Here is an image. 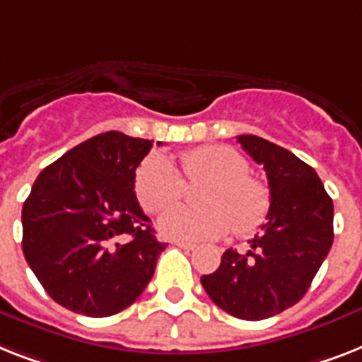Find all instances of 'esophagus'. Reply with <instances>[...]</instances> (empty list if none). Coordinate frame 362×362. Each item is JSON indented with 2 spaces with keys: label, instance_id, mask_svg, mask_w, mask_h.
Listing matches in <instances>:
<instances>
[{
  "label": "esophagus",
  "instance_id": "esophagus-1",
  "mask_svg": "<svg viewBox=\"0 0 362 362\" xmlns=\"http://www.w3.org/2000/svg\"><path fill=\"white\" fill-rule=\"evenodd\" d=\"M175 245L176 247L184 249V251H193L197 247L195 243H189V242H182V240H175Z\"/></svg>",
  "mask_w": 362,
  "mask_h": 362
}]
</instances>
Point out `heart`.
Instances as JSON below:
<instances>
[{
	"instance_id": "b5f03b06",
	"label": "heart",
	"mask_w": 362,
	"mask_h": 362,
	"mask_svg": "<svg viewBox=\"0 0 362 362\" xmlns=\"http://www.w3.org/2000/svg\"><path fill=\"white\" fill-rule=\"evenodd\" d=\"M249 161L230 146L206 145L182 154L189 180L210 178L199 191L201 206L176 204L160 217V230L182 242H202L257 230L269 210V189L249 175ZM186 180L165 154H151L135 173V193L146 211H160L184 195Z\"/></svg>"
}]
</instances>
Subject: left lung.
<instances>
[{"label":"left lung","mask_w":362,"mask_h":362,"mask_svg":"<svg viewBox=\"0 0 362 362\" xmlns=\"http://www.w3.org/2000/svg\"><path fill=\"white\" fill-rule=\"evenodd\" d=\"M238 143L264 165L269 211L249 249L223 252L221 264L201 283L210 299L240 320L283 313L307 293L333 245V201L313 167L257 135Z\"/></svg>","instance_id":"left-lung-1"}]
</instances>
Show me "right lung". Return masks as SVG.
Wrapping results in <instances>:
<instances>
[{
  "mask_svg": "<svg viewBox=\"0 0 362 362\" xmlns=\"http://www.w3.org/2000/svg\"><path fill=\"white\" fill-rule=\"evenodd\" d=\"M151 148L148 139L105 132L37 176L22 208L23 257L61 307L104 318L151 283L167 243L156 240L134 191Z\"/></svg>",
  "mask_w": 362,
  "mask_h": 362,
  "instance_id": "right-lung-1",
  "label": "right lung"
}]
</instances>
